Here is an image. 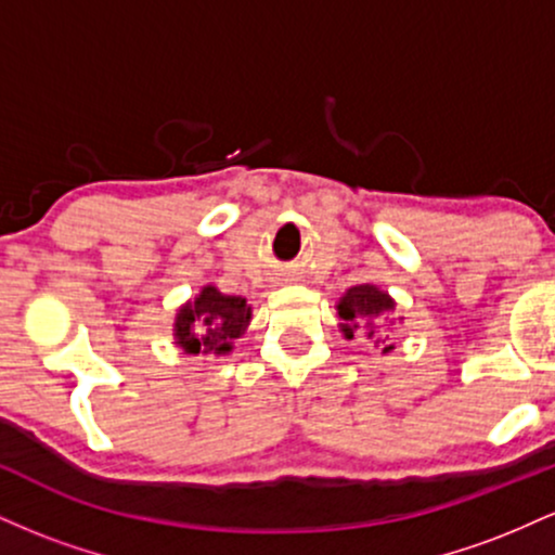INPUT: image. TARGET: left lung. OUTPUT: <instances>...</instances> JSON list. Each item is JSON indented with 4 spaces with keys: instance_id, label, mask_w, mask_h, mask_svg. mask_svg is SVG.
Returning a JSON list of instances; mask_svg holds the SVG:
<instances>
[{
    "instance_id": "left-lung-1",
    "label": "left lung",
    "mask_w": 555,
    "mask_h": 555,
    "mask_svg": "<svg viewBox=\"0 0 555 555\" xmlns=\"http://www.w3.org/2000/svg\"><path fill=\"white\" fill-rule=\"evenodd\" d=\"M391 310H393V299L388 297L386 292H380L378 286L373 284L352 286V289L339 299V318H341L344 336L352 339V336L362 328L367 339H373L375 347H380L386 339H380L378 326H375V323H378L386 313H391Z\"/></svg>"
}]
</instances>
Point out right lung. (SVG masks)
<instances>
[{
	"instance_id": "obj_1",
	"label": "right lung",
	"mask_w": 555,
	"mask_h": 555,
	"mask_svg": "<svg viewBox=\"0 0 555 555\" xmlns=\"http://www.w3.org/2000/svg\"><path fill=\"white\" fill-rule=\"evenodd\" d=\"M250 321V308L242 297L221 295L216 286H203L193 302L177 313L175 336L184 352H229L232 341Z\"/></svg>"
}]
</instances>
